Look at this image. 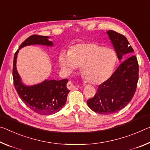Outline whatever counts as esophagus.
<instances>
[{"label": "esophagus", "instance_id": "obj_1", "mask_svg": "<svg viewBox=\"0 0 150 150\" xmlns=\"http://www.w3.org/2000/svg\"><path fill=\"white\" fill-rule=\"evenodd\" d=\"M67 88L70 90H74V89H76V86L72 82H70V81H69V82L67 83Z\"/></svg>", "mask_w": 150, "mask_h": 150}]
</instances>
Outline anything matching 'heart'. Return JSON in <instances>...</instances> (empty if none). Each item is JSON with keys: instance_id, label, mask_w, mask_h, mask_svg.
Masks as SVG:
<instances>
[{"instance_id": "1", "label": "heart", "mask_w": 150, "mask_h": 150, "mask_svg": "<svg viewBox=\"0 0 150 150\" xmlns=\"http://www.w3.org/2000/svg\"><path fill=\"white\" fill-rule=\"evenodd\" d=\"M58 60L61 67L68 73L81 66V72L88 82L98 84L111 76L116 54L112 49L98 43H81L71 46L68 52H60Z\"/></svg>"}]
</instances>
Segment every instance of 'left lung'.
Listing matches in <instances>:
<instances>
[{
	"label": "left lung",
	"mask_w": 150,
	"mask_h": 150,
	"mask_svg": "<svg viewBox=\"0 0 150 150\" xmlns=\"http://www.w3.org/2000/svg\"><path fill=\"white\" fill-rule=\"evenodd\" d=\"M119 60L126 58L106 81L98 86L96 94L87 101L88 107L100 114L119 112L131 101L138 81L139 66L127 38L114 30L107 32ZM123 58H122V57Z\"/></svg>",
	"instance_id": "8db88e82"
}]
</instances>
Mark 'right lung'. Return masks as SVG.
Here are the masks:
<instances>
[{"instance_id":"obj_1","label":"right lung","mask_w":150,"mask_h":150,"mask_svg":"<svg viewBox=\"0 0 150 150\" xmlns=\"http://www.w3.org/2000/svg\"><path fill=\"white\" fill-rule=\"evenodd\" d=\"M50 37L40 35H31L26 38L14 54L13 76L14 88L17 93L29 108L40 115H51L58 112L65 105L70 90L66 88L67 79L60 80H46L40 84L28 86L23 84L16 70V58L19 50L24 46L40 45L53 46Z\"/></svg>"}]
</instances>
